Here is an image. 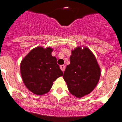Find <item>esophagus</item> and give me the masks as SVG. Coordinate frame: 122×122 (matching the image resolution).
I'll return each instance as SVG.
<instances>
[{
  "label": "esophagus",
  "instance_id": "obj_1",
  "mask_svg": "<svg viewBox=\"0 0 122 122\" xmlns=\"http://www.w3.org/2000/svg\"><path fill=\"white\" fill-rule=\"evenodd\" d=\"M60 67H61V70L63 71V72H64V71H65V65H61V66H60Z\"/></svg>",
  "mask_w": 122,
  "mask_h": 122
}]
</instances>
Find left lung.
I'll use <instances>...</instances> for the list:
<instances>
[{"label": "left lung", "instance_id": "left-lung-1", "mask_svg": "<svg viewBox=\"0 0 122 122\" xmlns=\"http://www.w3.org/2000/svg\"><path fill=\"white\" fill-rule=\"evenodd\" d=\"M70 64L66 67L63 79L69 92L76 97L90 94L98 84L100 69L94 55L87 47L72 51Z\"/></svg>", "mask_w": 122, "mask_h": 122}]
</instances>
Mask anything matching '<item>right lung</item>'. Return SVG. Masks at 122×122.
I'll return each mask as SVG.
<instances>
[{"label": "right lung", "mask_w": 122, "mask_h": 122, "mask_svg": "<svg viewBox=\"0 0 122 122\" xmlns=\"http://www.w3.org/2000/svg\"><path fill=\"white\" fill-rule=\"evenodd\" d=\"M53 49L38 47L32 49L20 63V69L23 82L29 90L37 95H43L50 91L53 82L63 75L51 56Z\"/></svg>", "instance_id": "1"}]
</instances>
